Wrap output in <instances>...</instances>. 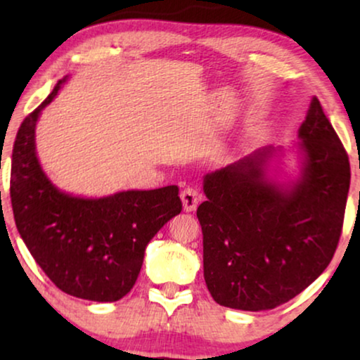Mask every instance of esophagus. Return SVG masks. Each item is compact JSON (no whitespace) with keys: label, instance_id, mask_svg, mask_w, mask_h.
I'll return each mask as SVG.
<instances>
[{"label":"esophagus","instance_id":"esophagus-1","mask_svg":"<svg viewBox=\"0 0 360 360\" xmlns=\"http://www.w3.org/2000/svg\"><path fill=\"white\" fill-rule=\"evenodd\" d=\"M181 199H182V205H184L186 212H192L197 209L199 202L202 200V194L194 187H184V191L181 192Z\"/></svg>","mask_w":360,"mask_h":360}]
</instances>
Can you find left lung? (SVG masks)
Listing matches in <instances>:
<instances>
[{"instance_id":"left-lung-1","label":"left lung","mask_w":360,"mask_h":360,"mask_svg":"<svg viewBox=\"0 0 360 360\" xmlns=\"http://www.w3.org/2000/svg\"><path fill=\"white\" fill-rule=\"evenodd\" d=\"M302 178L288 189L267 181L271 148L204 178L197 207L204 279L219 305L271 310L326 269L342 231L349 156L318 98L298 130Z\"/></svg>"}]
</instances>
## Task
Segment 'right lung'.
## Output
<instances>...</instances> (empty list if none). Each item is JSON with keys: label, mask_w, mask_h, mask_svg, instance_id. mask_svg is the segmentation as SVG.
I'll list each match as a JSON object with an SVG mask.
<instances>
[{"label": "right lung", "mask_w": 360, "mask_h": 360, "mask_svg": "<svg viewBox=\"0 0 360 360\" xmlns=\"http://www.w3.org/2000/svg\"><path fill=\"white\" fill-rule=\"evenodd\" d=\"M67 77L18 130L11 205L18 231L47 277L68 295L115 302L135 285L145 248L182 210L178 186L83 199L58 191L35 155V124Z\"/></svg>", "instance_id": "right-lung-1"}]
</instances>
